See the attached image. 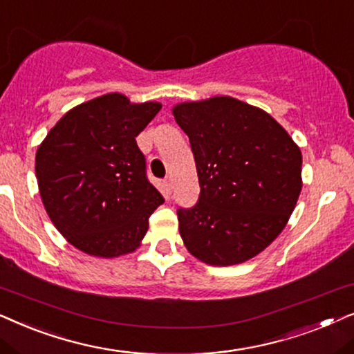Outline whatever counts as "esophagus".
Here are the masks:
<instances>
[{"label": "esophagus", "instance_id": "34e87169", "mask_svg": "<svg viewBox=\"0 0 354 354\" xmlns=\"http://www.w3.org/2000/svg\"><path fill=\"white\" fill-rule=\"evenodd\" d=\"M163 187H165V192H167V196H171V191H173L171 178H167V180L163 181Z\"/></svg>", "mask_w": 354, "mask_h": 354}]
</instances>
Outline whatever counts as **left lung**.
Returning <instances> with one entry per match:
<instances>
[{
	"label": "left lung",
	"mask_w": 354,
	"mask_h": 354,
	"mask_svg": "<svg viewBox=\"0 0 354 354\" xmlns=\"http://www.w3.org/2000/svg\"><path fill=\"white\" fill-rule=\"evenodd\" d=\"M189 138L199 201L178 209L180 234L209 266H234L262 252L288 223L303 181V157L290 134L261 108L232 97L173 108Z\"/></svg>",
	"instance_id": "1"
}]
</instances>
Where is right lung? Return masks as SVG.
Here are the masks:
<instances>
[{
  "mask_svg": "<svg viewBox=\"0 0 354 354\" xmlns=\"http://www.w3.org/2000/svg\"><path fill=\"white\" fill-rule=\"evenodd\" d=\"M162 105L106 93L69 110L35 155L41 202L79 251L118 257L136 251L165 199L150 185L136 138Z\"/></svg>",
  "mask_w": 354,
  "mask_h": 354,
  "instance_id": "add662e5",
  "label": "right lung"
}]
</instances>
